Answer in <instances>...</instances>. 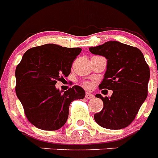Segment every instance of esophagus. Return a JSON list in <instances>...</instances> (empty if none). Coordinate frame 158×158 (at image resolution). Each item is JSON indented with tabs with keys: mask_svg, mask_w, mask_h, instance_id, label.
I'll use <instances>...</instances> for the list:
<instances>
[{
	"mask_svg": "<svg viewBox=\"0 0 158 158\" xmlns=\"http://www.w3.org/2000/svg\"><path fill=\"white\" fill-rule=\"evenodd\" d=\"M93 97H94V96H93L92 93H89V92L85 93V98L86 99H93Z\"/></svg>",
	"mask_w": 158,
	"mask_h": 158,
	"instance_id": "1",
	"label": "esophagus"
}]
</instances>
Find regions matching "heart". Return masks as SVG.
Here are the masks:
<instances>
[{"mask_svg":"<svg viewBox=\"0 0 158 158\" xmlns=\"http://www.w3.org/2000/svg\"><path fill=\"white\" fill-rule=\"evenodd\" d=\"M82 85H83L84 87L86 88V89H89V88L92 86L91 83H89V82H88V81H84L83 83H82Z\"/></svg>","mask_w":158,"mask_h":158,"instance_id":"b5f03b06","label":"heart"}]
</instances>
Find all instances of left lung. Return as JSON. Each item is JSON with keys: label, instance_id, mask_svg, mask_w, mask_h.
Instances as JSON below:
<instances>
[{"label": "left lung", "instance_id": "obj_1", "mask_svg": "<svg viewBox=\"0 0 158 158\" xmlns=\"http://www.w3.org/2000/svg\"><path fill=\"white\" fill-rule=\"evenodd\" d=\"M89 51L107 59V70L99 88L113 91L109 98L96 95L103 100L104 107L94 115L95 121L107 129L127 127L147 97L150 67L139 49L119 42H107Z\"/></svg>", "mask_w": 158, "mask_h": 158}]
</instances>
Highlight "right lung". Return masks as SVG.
Here are the masks:
<instances>
[{
	"instance_id": "obj_1",
	"label": "right lung",
	"mask_w": 158,
	"mask_h": 158,
	"mask_svg": "<svg viewBox=\"0 0 158 158\" xmlns=\"http://www.w3.org/2000/svg\"><path fill=\"white\" fill-rule=\"evenodd\" d=\"M81 48L45 44L29 49L16 66V93L29 122L44 131L62 127L71 102L83 99L85 92L75 85L63 93L55 88L58 81L70 73Z\"/></svg>"
}]
</instances>
